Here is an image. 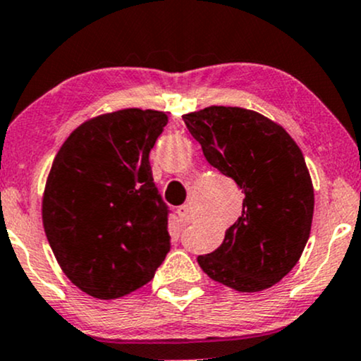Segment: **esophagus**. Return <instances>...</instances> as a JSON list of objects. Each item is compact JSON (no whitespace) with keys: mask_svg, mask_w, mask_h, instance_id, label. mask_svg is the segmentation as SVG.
<instances>
[{"mask_svg":"<svg viewBox=\"0 0 361 361\" xmlns=\"http://www.w3.org/2000/svg\"><path fill=\"white\" fill-rule=\"evenodd\" d=\"M178 217H180V222L181 224H190L193 221V214H192V209H190L188 205H181V207H178Z\"/></svg>","mask_w":361,"mask_h":361,"instance_id":"1","label":"esophagus"}]
</instances>
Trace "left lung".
Masks as SVG:
<instances>
[{
  "instance_id": "8db88e82",
  "label": "left lung",
  "mask_w": 361,
  "mask_h": 361,
  "mask_svg": "<svg viewBox=\"0 0 361 361\" xmlns=\"http://www.w3.org/2000/svg\"><path fill=\"white\" fill-rule=\"evenodd\" d=\"M183 120L210 166L244 193L241 217L198 264L238 292L273 287L300 259L312 226L314 186L300 147L280 123L241 106H207Z\"/></svg>"
}]
</instances>
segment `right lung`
I'll return each mask as SVG.
<instances>
[{"mask_svg": "<svg viewBox=\"0 0 361 361\" xmlns=\"http://www.w3.org/2000/svg\"><path fill=\"white\" fill-rule=\"evenodd\" d=\"M166 123L157 110L97 115L54 157L42 197L45 235L61 270L94 299L144 287L166 258L168 209L149 164Z\"/></svg>", "mask_w": 361, "mask_h": 361, "instance_id": "add662e5", "label": "right lung"}]
</instances>
